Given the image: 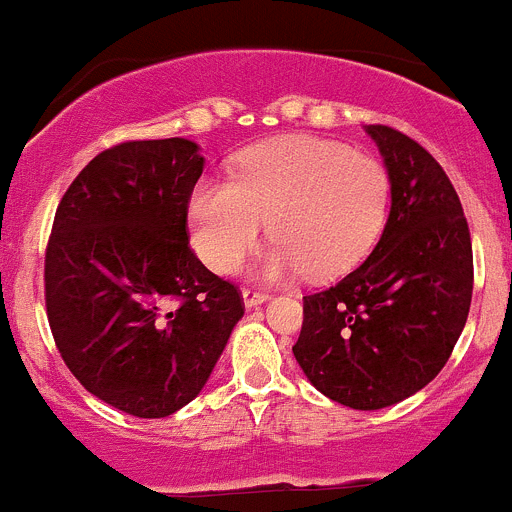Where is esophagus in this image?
Wrapping results in <instances>:
<instances>
[{
  "instance_id": "34e87169",
  "label": "esophagus",
  "mask_w": 512,
  "mask_h": 512,
  "mask_svg": "<svg viewBox=\"0 0 512 512\" xmlns=\"http://www.w3.org/2000/svg\"><path fill=\"white\" fill-rule=\"evenodd\" d=\"M241 296H244V306L246 308L261 306V303L268 301V293L266 291H256V288H244V291H241Z\"/></svg>"
}]
</instances>
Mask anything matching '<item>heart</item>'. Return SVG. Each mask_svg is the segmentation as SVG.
<instances>
[{"label":"heart","instance_id":"heart-1","mask_svg":"<svg viewBox=\"0 0 512 512\" xmlns=\"http://www.w3.org/2000/svg\"><path fill=\"white\" fill-rule=\"evenodd\" d=\"M391 184L381 161L316 136H276L249 146L234 181L204 179L189 201L196 254L226 273L256 244L268 219L276 239L258 258L263 278L351 271L381 236Z\"/></svg>","mask_w":512,"mask_h":512}]
</instances>
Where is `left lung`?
I'll list each match as a JSON object with an SVG mask.
<instances>
[{"mask_svg": "<svg viewBox=\"0 0 512 512\" xmlns=\"http://www.w3.org/2000/svg\"><path fill=\"white\" fill-rule=\"evenodd\" d=\"M366 134L391 184L386 229L356 271L303 296L293 356L323 396L378 411L426 388L453 353L473 296V246L438 161L391 126Z\"/></svg>", "mask_w": 512, "mask_h": 512, "instance_id": "obj_1", "label": "left lung"}]
</instances>
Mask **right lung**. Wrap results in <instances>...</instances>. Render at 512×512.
Wrapping results in <instances>:
<instances>
[{"mask_svg":"<svg viewBox=\"0 0 512 512\" xmlns=\"http://www.w3.org/2000/svg\"><path fill=\"white\" fill-rule=\"evenodd\" d=\"M201 171L194 141H126L79 171L54 216L44 261L54 341L86 391L136 418L194 401L244 316L234 283L189 246Z\"/></svg>","mask_w":512,"mask_h":512,"instance_id":"add662e5","label":"right lung"}]
</instances>
